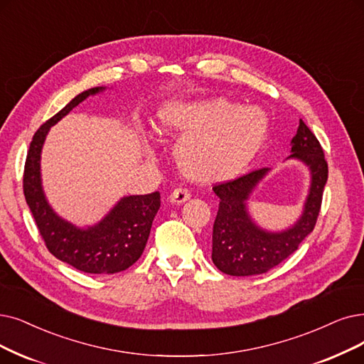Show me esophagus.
Wrapping results in <instances>:
<instances>
[{"instance_id":"1","label":"esophagus","mask_w":364,"mask_h":364,"mask_svg":"<svg viewBox=\"0 0 364 364\" xmlns=\"http://www.w3.org/2000/svg\"><path fill=\"white\" fill-rule=\"evenodd\" d=\"M186 200H190V191L186 188H176L171 194H170V201L173 205H181V203H185Z\"/></svg>"}]
</instances>
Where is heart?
Segmentation results:
<instances>
[{
    "instance_id": "b5f03b06",
    "label": "heart",
    "mask_w": 364,
    "mask_h": 364,
    "mask_svg": "<svg viewBox=\"0 0 364 364\" xmlns=\"http://www.w3.org/2000/svg\"><path fill=\"white\" fill-rule=\"evenodd\" d=\"M156 129L182 136L174 146L176 164L197 183L235 179L263 148L269 121L263 110L225 98L170 101L156 114Z\"/></svg>"
}]
</instances>
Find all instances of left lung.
Returning <instances> with one entry per match:
<instances>
[{
	"instance_id": "left-lung-1",
	"label": "left lung",
	"mask_w": 364,
	"mask_h": 364,
	"mask_svg": "<svg viewBox=\"0 0 364 364\" xmlns=\"http://www.w3.org/2000/svg\"><path fill=\"white\" fill-rule=\"evenodd\" d=\"M287 159H297L308 167L311 185L300 218L285 230L261 228L248 210L252 191L270 168H259L213 186L220 208L213 224L212 261L221 272L230 276L266 273L296 252L304 237L312 232L321 209L328 167L321 144L301 119L291 140V155Z\"/></svg>"
}]
</instances>
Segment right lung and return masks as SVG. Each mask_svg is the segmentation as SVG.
Here are the masks:
<instances>
[{
  "mask_svg": "<svg viewBox=\"0 0 364 364\" xmlns=\"http://www.w3.org/2000/svg\"><path fill=\"white\" fill-rule=\"evenodd\" d=\"M105 90V86H97L80 92L37 129L23 171L26 205L49 252L80 272L95 274L118 273L136 263L146 246L152 221L161 203L158 191L146 196H127L100 223L85 228L68 223L49 205L43 191L40 168L41 149L49 129L83 100Z\"/></svg>",
  "mask_w": 364,
  "mask_h": 364,
  "instance_id": "add662e5",
  "label": "right lung"
}]
</instances>
